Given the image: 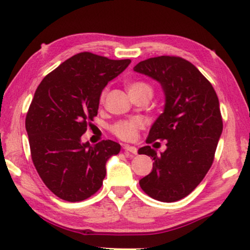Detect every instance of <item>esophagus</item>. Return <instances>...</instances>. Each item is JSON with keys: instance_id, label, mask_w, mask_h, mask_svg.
I'll list each match as a JSON object with an SVG mask.
<instances>
[{"instance_id": "obj_1", "label": "esophagus", "mask_w": 250, "mask_h": 250, "mask_svg": "<svg viewBox=\"0 0 250 250\" xmlns=\"http://www.w3.org/2000/svg\"><path fill=\"white\" fill-rule=\"evenodd\" d=\"M124 150H125L126 152H131V153H133V155H136V153H138V149H136L135 146H133L125 145V146H124Z\"/></svg>"}]
</instances>
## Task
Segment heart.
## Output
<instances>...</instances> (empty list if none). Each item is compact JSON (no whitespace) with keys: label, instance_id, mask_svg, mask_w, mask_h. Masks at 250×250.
<instances>
[{"label":"heart","instance_id":"obj_1","mask_svg":"<svg viewBox=\"0 0 250 250\" xmlns=\"http://www.w3.org/2000/svg\"><path fill=\"white\" fill-rule=\"evenodd\" d=\"M129 97L133 98H146L151 99L153 95V87L151 84L146 83L145 81H135L132 82L127 87ZM107 94V88L101 92L100 100L104 101ZM142 127V122L140 119H132V121H122L116 123L111 127L112 133L119 139L125 140V141H131L134 140L138 135V131Z\"/></svg>","mask_w":250,"mask_h":250}]
</instances>
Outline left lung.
Wrapping results in <instances>:
<instances>
[{
	"label": "left lung",
	"instance_id": "1",
	"mask_svg": "<svg viewBox=\"0 0 250 250\" xmlns=\"http://www.w3.org/2000/svg\"><path fill=\"white\" fill-rule=\"evenodd\" d=\"M133 69L158 82L165 94L146 143L166 140L167 148L160 155L150 146L139 149L153 160L140 187L153 199L173 203L192 192L213 164L223 131L220 102L207 78L180 57L150 58Z\"/></svg>",
	"mask_w": 250,
	"mask_h": 250
}]
</instances>
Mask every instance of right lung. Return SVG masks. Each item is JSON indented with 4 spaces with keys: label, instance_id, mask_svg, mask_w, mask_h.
Here are the masks:
<instances>
[{
    "label": "right lung",
    "instance_id": "add662e5",
    "mask_svg": "<svg viewBox=\"0 0 250 250\" xmlns=\"http://www.w3.org/2000/svg\"><path fill=\"white\" fill-rule=\"evenodd\" d=\"M129 63L82 52L36 88L25 122L30 155L44 184L60 199L76 203L93 196L105 177L107 160L121 151L111 140L91 146L81 138L98 115L102 90Z\"/></svg>",
    "mask_w": 250,
    "mask_h": 250
}]
</instances>
